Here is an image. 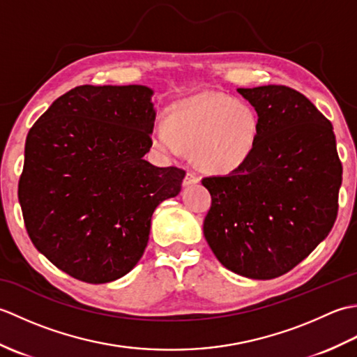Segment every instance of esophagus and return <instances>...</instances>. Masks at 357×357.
Returning a JSON list of instances; mask_svg holds the SVG:
<instances>
[{"mask_svg":"<svg viewBox=\"0 0 357 357\" xmlns=\"http://www.w3.org/2000/svg\"><path fill=\"white\" fill-rule=\"evenodd\" d=\"M199 183V176L196 174L195 172H187L185 178H184V185L188 187V185H193V184H198Z\"/></svg>","mask_w":357,"mask_h":357,"instance_id":"34e87169","label":"esophagus"}]
</instances>
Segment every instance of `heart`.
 Listing matches in <instances>:
<instances>
[{
  "instance_id": "obj_1",
  "label": "heart",
  "mask_w": 357,
  "mask_h": 357,
  "mask_svg": "<svg viewBox=\"0 0 357 357\" xmlns=\"http://www.w3.org/2000/svg\"><path fill=\"white\" fill-rule=\"evenodd\" d=\"M259 136L255 109L231 96L202 92L178 102L170 121L159 119L153 142L170 155L195 147V161L211 173H230L247 162Z\"/></svg>"
}]
</instances>
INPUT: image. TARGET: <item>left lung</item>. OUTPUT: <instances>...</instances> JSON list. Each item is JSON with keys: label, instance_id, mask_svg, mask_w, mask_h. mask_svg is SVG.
<instances>
[{"label": "left lung", "instance_id": "8db88e82", "mask_svg": "<svg viewBox=\"0 0 357 357\" xmlns=\"http://www.w3.org/2000/svg\"><path fill=\"white\" fill-rule=\"evenodd\" d=\"M259 118L245 164L208 176L204 236L225 268L250 279L285 275L319 245L337 216L342 164L333 126L287 86L238 89Z\"/></svg>", "mask_w": 357, "mask_h": 357}]
</instances>
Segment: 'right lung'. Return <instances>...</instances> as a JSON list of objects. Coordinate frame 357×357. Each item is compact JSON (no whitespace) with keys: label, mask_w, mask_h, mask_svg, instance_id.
<instances>
[{"label":"right lung","mask_w":357,"mask_h":357,"mask_svg":"<svg viewBox=\"0 0 357 357\" xmlns=\"http://www.w3.org/2000/svg\"><path fill=\"white\" fill-rule=\"evenodd\" d=\"M146 86H79L52 102L29 130L18 183L38 252L72 278L105 284L130 271L150 221L181 192L185 172L144 159L155 126Z\"/></svg>","instance_id":"1"}]
</instances>
